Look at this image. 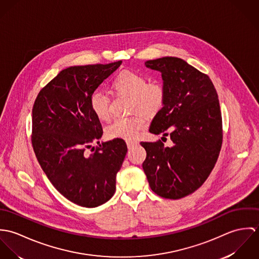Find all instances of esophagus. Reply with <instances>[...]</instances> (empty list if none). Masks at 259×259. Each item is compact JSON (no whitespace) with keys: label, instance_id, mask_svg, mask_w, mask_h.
<instances>
[{"label":"esophagus","instance_id":"1","mask_svg":"<svg viewBox=\"0 0 259 259\" xmlns=\"http://www.w3.org/2000/svg\"><path fill=\"white\" fill-rule=\"evenodd\" d=\"M138 145H139V142H138V141H133V140L126 141V146H127L128 149H131V148H133L134 147L138 146Z\"/></svg>","mask_w":259,"mask_h":259}]
</instances>
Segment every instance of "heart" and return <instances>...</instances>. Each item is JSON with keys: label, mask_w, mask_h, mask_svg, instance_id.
I'll use <instances>...</instances> for the list:
<instances>
[{"label": "heart", "mask_w": 259, "mask_h": 259, "mask_svg": "<svg viewBox=\"0 0 259 259\" xmlns=\"http://www.w3.org/2000/svg\"><path fill=\"white\" fill-rule=\"evenodd\" d=\"M112 87L119 95L130 97V111H141L151 116L160 111L164 105L166 93L162 83L148 81L146 75L133 70H122L115 76ZM90 106L95 115L101 120L111 118V99L101 91L95 92L90 99ZM147 120L141 113L115 118L106 128L109 139L132 140L138 138L146 128Z\"/></svg>", "instance_id": "heart-1"}]
</instances>
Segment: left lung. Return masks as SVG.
I'll return each instance as SVG.
<instances>
[{
	"label": "left lung",
	"instance_id": "left-lung-1",
	"mask_svg": "<svg viewBox=\"0 0 259 259\" xmlns=\"http://www.w3.org/2000/svg\"><path fill=\"white\" fill-rule=\"evenodd\" d=\"M146 66L161 73L166 93L149 133L169 136L172 146L142 142L147 151L143 168L154 193L183 198L203 185L219 158L223 135L219 96L207 74L180 58L150 60Z\"/></svg>",
	"mask_w": 259,
	"mask_h": 259
}]
</instances>
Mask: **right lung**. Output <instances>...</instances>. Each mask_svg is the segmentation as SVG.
Here are the masks:
<instances>
[{
	"instance_id": "right-lung-1",
	"label": "right lung",
	"mask_w": 259,
	"mask_h": 259,
	"mask_svg": "<svg viewBox=\"0 0 259 259\" xmlns=\"http://www.w3.org/2000/svg\"><path fill=\"white\" fill-rule=\"evenodd\" d=\"M121 63L63 70L39 91L33 107L37 161L55 188L80 206L97 207L111 199L127 151L122 139L100 144L103 127L90 106L91 96Z\"/></svg>"
}]
</instances>
